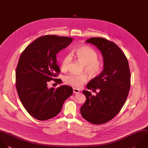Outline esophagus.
<instances>
[{"label":"esophagus","instance_id":"34e87169","mask_svg":"<svg viewBox=\"0 0 148 148\" xmlns=\"http://www.w3.org/2000/svg\"><path fill=\"white\" fill-rule=\"evenodd\" d=\"M73 92L75 93V94H77V93L80 92V91H79L78 89H76V88H73Z\"/></svg>","mask_w":148,"mask_h":148}]
</instances>
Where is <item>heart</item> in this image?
Here are the masks:
<instances>
[{
    "label": "heart",
    "mask_w": 148,
    "mask_h": 148,
    "mask_svg": "<svg viewBox=\"0 0 148 148\" xmlns=\"http://www.w3.org/2000/svg\"><path fill=\"white\" fill-rule=\"evenodd\" d=\"M72 56L84 64L85 71L91 77H97L103 70V62L98 59V53L92 48L87 46H81L75 49L72 54H67L62 62V68L66 69L71 61ZM87 76L85 73H70L67 75L65 80L67 84L74 88H79L87 81Z\"/></svg>",
    "instance_id": "heart-1"
}]
</instances>
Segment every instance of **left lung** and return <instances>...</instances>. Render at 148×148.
Masks as SVG:
<instances>
[{"label": "left lung", "mask_w": 148, "mask_h": 148, "mask_svg": "<svg viewBox=\"0 0 148 148\" xmlns=\"http://www.w3.org/2000/svg\"><path fill=\"white\" fill-rule=\"evenodd\" d=\"M86 42L101 51L103 69L87 85L88 90H98L96 95L83 91L86 101L80 113L88 122L101 124L112 120L127 99L131 84L129 65L125 54L114 43L102 38H91Z\"/></svg>", "instance_id": "8db88e82"}]
</instances>
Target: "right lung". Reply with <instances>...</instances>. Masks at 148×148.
<instances>
[{"label":"right lung","mask_w":148,"mask_h":148,"mask_svg":"<svg viewBox=\"0 0 148 148\" xmlns=\"http://www.w3.org/2000/svg\"><path fill=\"white\" fill-rule=\"evenodd\" d=\"M73 38L56 35L41 36L29 45L22 53L16 73L17 91L27 111L39 120L57 116L64 101L73 94L71 87L63 85L49 88L47 83L54 80L60 72L56 55L68 46Z\"/></svg>","instance_id":"obj_1"}]
</instances>
